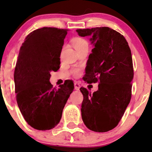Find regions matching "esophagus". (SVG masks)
<instances>
[{
	"instance_id": "esophagus-1",
	"label": "esophagus",
	"mask_w": 152,
	"mask_h": 152,
	"mask_svg": "<svg viewBox=\"0 0 152 152\" xmlns=\"http://www.w3.org/2000/svg\"><path fill=\"white\" fill-rule=\"evenodd\" d=\"M80 88V85L78 82H75L74 83V88H75L76 91H78Z\"/></svg>"
}]
</instances>
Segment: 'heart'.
I'll list each match as a JSON object with an SVG mask.
<instances>
[{
  "instance_id": "1",
  "label": "heart",
  "mask_w": 152,
  "mask_h": 152,
  "mask_svg": "<svg viewBox=\"0 0 152 152\" xmlns=\"http://www.w3.org/2000/svg\"><path fill=\"white\" fill-rule=\"evenodd\" d=\"M74 47H75V48L81 47V46L84 45L86 44H88L86 41L83 39H82V38H76V39H74ZM74 73H75V74H78V71H75L74 72Z\"/></svg>"
}]
</instances>
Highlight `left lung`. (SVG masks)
Wrapping results in <instances>:
<instances>
[{"label":"left lung","instance_id":"8db88e82","mask_svg":"<svg viewBox=\"0 0 152 152\" xmlns=\"http://www.w3.org/2000/svg\"><path fill=\"white\" fill-rule=\"evenodd\" d=\"M80 37L91 36L94 48L87 61V83L99 81L93 93L80 88L82 121L96 132L114 129L121 119L132 98L133 68L132 52L127 40L119 32L107 27L77 29Z\"/></svg>","mask_w":152,"mask_h":152}]
</instances>
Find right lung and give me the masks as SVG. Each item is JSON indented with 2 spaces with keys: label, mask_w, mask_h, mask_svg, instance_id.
<instances>
[{
  "label": "right lung",
  "mask_w": 152,
  "mask_h": 152,
  "mask_svg": "<svg viewBox=\"0 0 152 152\" xmlns=\"http://www.w3.org/2000/svg\"><path fill=\"white\" fill-rule=\"evenodd\" d=\"M67 29L43 27L28 35L20 48L14 80L17 102L25 120L37 130L57 125L74 88L68 80L53 88L51 71L60 68V53Z\"/></svg>",
  "instance_id": "1"
}]
</instances>
